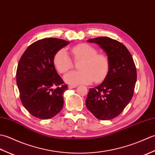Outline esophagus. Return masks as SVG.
<instances>
[{
	"label": "esophagus",
	"mask_w": 155,
	"mask_h": 155,
	"mask_svg": "<svg viewBox=\"0 0 155 155\" xmlns=\"http://www.w3.org/2000/svg\"><path fill=\"white\" fill-rule=\"evenodd\" d=\"M77 86H76V85H68V89H72V88H76Z\"/></svg>",
	"instance_id": "esophagus-1"
}]
</instances>
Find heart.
I'll return each mask as SVG.
<instances>
[{
	"label": "heart",
	"mask_w": 155,
	"mask_h": 155,
	"mask_svg": "<svg viewBox=\"0 0 155 155\" xmlns=\"http://www.w3.org/2000/svg\"><path fill=\"white\" fill-rule=\"evenodd\" d=\"M74 62H79L81 71H72L64 79L71 84H89L93 81L99 83L106 78L109 71V60L106 54L97 52L96 48L87 43H81L71 49ZM53 63L61 74H65L73 67V61L67 50L60 49L54 56Z\"/></svg>",
	"instance_id": "1"
}]
</instances>
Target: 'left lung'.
<instances>
[{
  "label": "left lung",
  "mask_w": 155,
  "mask_h": 155,
  "mask_svg": "<svg viewBox=\"0 0 155 155\" xmlns=\"http://www.w3.org/2000/svg\"><path fill=\"white\" fill-rule=\"evenodd\" d=\"M107 52L109 71L104 81L90 88L86 99L87 109L99 120L118 117L133 96L137 81V69L133 58L125 46L107 37L88 40Z\"/></svg>",
  "instance_id": "1"
}]
</instances>
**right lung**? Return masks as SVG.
Wrapping results in <instances>:
<instances>
[{
    "label": "right lung",
    "mask_w": 155,
    "mask_h": 155,
    "mask_svg": "<svg viewBox=\"0 0 155 155\" xmlns=\"http://www.w3.org/2000/svg\"><path fill=\"white\" fill-rule=\"evenodd\" d=\"M69 42L46 38L28 46L18 62L16 83L23 106L32 116L49 119L60 112L68 89L57 73L54 56Z\"/></svg>",
    "instance_id": "right-lung-1"
}]
</instances>
